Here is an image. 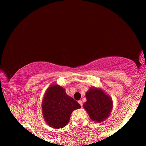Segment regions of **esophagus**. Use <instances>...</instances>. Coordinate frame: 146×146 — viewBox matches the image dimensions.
Here are the masks:
<instances>
[{
    "mask_svg": "<svg viewBox=\"0 0 146 146\" xmlns=\"http://www.w3.org/2000/svg\"><path fill=\"white\" fill-rule=\"evenodd\" d=\"M78 104H80V106H81V107H82V105H83V103H82V100H78Z\"/></svg>",
    "mask_w": 146,
    "mask_h": 146,
    "instance_id": "obj_1",
    "label": "esophagus"
}]
</instances>
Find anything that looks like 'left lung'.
<instances>
[{"mask_svg": "<svg viewBox=\"0 0 146 146\" xmlns=\"http://www.w3.org/2000/svg\"><path fill=\"white\" fill-rule=\"evenodd\" d=\"M87 101L84 108L87 111L91 119L101 122L107 118L112 109V100L102 90L91 88L86 95Z\"/></svg>", "mask_w": 146, "mask_h": 146, "instance_id": "left-lung-1", "label": "left lung"}]
</instances>
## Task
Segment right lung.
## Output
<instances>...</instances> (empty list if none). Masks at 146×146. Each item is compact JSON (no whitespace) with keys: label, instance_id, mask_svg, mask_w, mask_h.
I'll return each mask as SVG.
<instances>
[{"label":"right lung","instance_id":"right-lung-1","mask_svg":"<svg viewBox=\"0 0 146 146\" xmlns=\"http://www.w3.org/2000/svg\"><path fill=\"white\" fill-rule=\"evenodd\" d=\"M80 108V105L58 85L51 86L42 101L44 120L49 126L56 129L65 127L70 122L73 111Z\"/></svg>","mask_w":146,"mask_h":146}]
</instances>
